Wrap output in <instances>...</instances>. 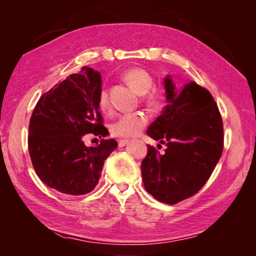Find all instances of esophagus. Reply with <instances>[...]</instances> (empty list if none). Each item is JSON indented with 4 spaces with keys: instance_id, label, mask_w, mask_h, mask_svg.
Wrapping results in <instances>:
<instances>
[{
    "instance_id": "1",
    "label": "esophagus",
    "mask_w": 256,
    "mask_h": 256,
    "mask_svg": "<svg viewBox=\"0 0 256 256\" xmlns=\"http://www.w3.org/2000/svg\"><path fill=\"white\" fill-rule=\"evenodd\" d=\"M127 144H129V140H127V138H124V140L118 141V146L120 147H122V146H125Z\"/></svg>"
}]
</instances>
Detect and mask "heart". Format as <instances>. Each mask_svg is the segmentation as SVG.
Instances as JSON below:
<instances>
[{
	"mask_svg": "<svg viewBox=\"0 0 256 256\" xmlns=\"http://www.w3.org/2000/svg\"><path fill=\"white\" fill-rule=\"evenodd\" d=\"M122 80L130 85L138 94L142 95V102L152 111H160L166 104V92L154 88V80L150 72L142 67H132L124 72ZM99 109L104 113L111 110L109 92L102 88L98 95ZM148 118L144 113H130L120 116L111 126V134L122 138H136L147 126Z\"/></svg>",
	"mask_w": 256,
	"mask_h": 256,
	"instance_id": "b5f03b06",
	"label": "heart"
}]
</instances>
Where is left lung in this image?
Returning a JSON list of instances; mask_svg holds the SVG:
<instances>
[{"label": "left lung", "mask_w": 256, "mask_h": 256, "mask_svg": "<svg viewBox=\"0 0 256 256\" xmlns=\"http://www.w3.org/2000/svg\"><path fill=\"white\" fill-rule=\"evenodd\" d=\"M164 88L170 104L146 134L166 148L160 154L147 145L141 168L146 191L173 205L194 196L210 177L223 152V122L210 92L196 82L176 88L168 76Z\"/></svg>", "instance_id": "left-lung-1"}]
</instances>
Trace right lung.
<instances>
[{
	"instance_id": "add662e5",
	"label": "right lung",
	"mask_w": 256,
	"mask_h": 256,
	"mask_svg": "<svg viewBox=\"0 0 256 256\" xmlns=\"http://www.w3.org/2000/svg\"><path fill=\"white\" fill-rule=\"evenodd\" d=\"M100 74L84 66L40 98L30 120L28 152L37 176L48 187L69 196L94 190L104 160L118 147L102 138L88 147V136L108 134L98 110Z\"/></svg>"
}]
</instances>
